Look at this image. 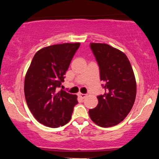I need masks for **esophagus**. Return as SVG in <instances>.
I'll return each instance as SVG.
<instances>
[{
	"instance_id": "obj_1",
	"label": "esophagus",
	"mask_w": 159,
	"mask_h": 159,
	"mask_svg": "<svg viewBox=\"0 0 159 159\" xmlns=\"http://www.w3.org/2000/svg\"><path fill=\"white\" fill-rule=\"evenodd\" d=\"M78 96L81 97V99H84V98H85V97H86V94H82V93H79V94H78Z\"/></svg>"
}]
</instances>
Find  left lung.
I'll list each match as a JSON object with an SVG mask.
<instances>
[{
    "label": "left lung",
    "instance_id": "1",
    "mask_svg": "<svg viewBox=\"0 0 159 159\" xmlns=\"http://www.w3.org/2000/svg\"><path fill=\"white\" fill-rule=\"evenodd\" d=\"M99 67L101 81L105 93L97 97L98 105L89 110L94 123L102 127L117 125L132 108L137 83L132 65L121 51L106 43H90Z\"/></svg>",
    "mask_w": 159,
    "mask_h": 159
}]
</instances>
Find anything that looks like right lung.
I'll use <instances>...</instances> for the list:
<instances>
[{
  "label": "right lung",
  "mask_w": 159,
  "mask_h": 159,
  "mask_svg": "<svg viewBox=\"0 0 159 159\" xmlns=\"http://www.w3.org/2000/svg\"><path fill=\"white\" fill-rule=\"evenodd\" d=\"M80 43L46 46L38 51L25 78L24 92L27 106L38 121L52 128L62 126L71 119L77 95L57 92L64 81Z\"/></svg>",
  "instance_id": "add662e5"
}]
</instances>
